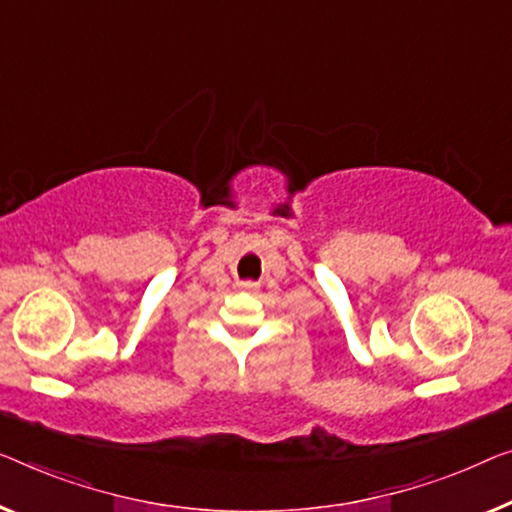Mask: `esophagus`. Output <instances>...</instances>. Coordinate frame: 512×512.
Wrapping results in <instances>:
<instances>
[{
    "label": "esophagus",
    "instance_id": "esophagus-1",
    "mask_svg": "<svg viewBox=\"0 0 512 512\" xmlns=\"http://www.w3.org/2000/svg\"><path fill=\"white\" fill-rule=\"evenodd\" d=\"M241 289H246V292H255V289H257V285H255V282H241Z\"/></svg>",
    "mask_w": 512,
    "mask_h": 512
}]
</instances>
